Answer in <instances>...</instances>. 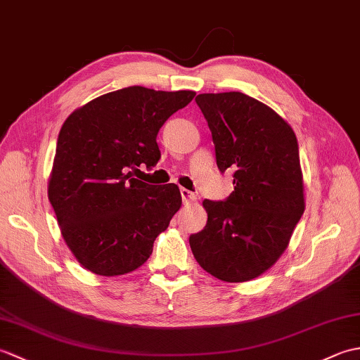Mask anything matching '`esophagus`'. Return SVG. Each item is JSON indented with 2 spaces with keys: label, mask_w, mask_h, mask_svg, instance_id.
<instances>
[{
  "label": "esophagus",
  "mask_w": 360,
  "mask_h": 360,
  "mask_svg": "<svg viewBox=\"0 0 360 360\" xmlns=\"http://www.w3.org/2000/svg\"><path fill=\"white\" fill-rule=\"evenodd\" d=\"M181 196H182V202H184V204H190V202L196 201L195 193H192L187 188H181Z\"/></svg>",
  "instance_id": "1"
}]
</instances>
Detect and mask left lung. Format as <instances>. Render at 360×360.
<instances>
[{"label":"left lung","instance_id":"left-lung-1","mask_svg":"<svg viewBox=\"0 0 360 360\" xmlns=\"http://www.w3.org/2000/svg\"><path fill=\"white\" fill-rule=\"evenodd\" d=\"M215 143L219 172L233 170L226 201H202L207 224L190 236L205 272L229 283L254 280L286 250L304 212L294 129L269 106L238 91L196 98Z\"/></svg>","mask_w":360,"mask_h":360}]
</instances>
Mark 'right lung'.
I'll return each instance as SVG.
<instances>
[{
	"label": "right lung",
	"instance_id": "add662e5",
	"mask_svg": "<svg viewBox=\"0 0 360 360\" xmlns=\"http://www.w3.org/2000/svg\"><path fill=\"white\" fill-rule=\"evenodd\" d=\"M195 96L128 86L94 98L65 120L48 198L66 246L85 269L116 277L150 258L182 198L176 184H145L129 170L158 164L159 128Z\"/></svg>",
	"mask_w": 360,
	"mask_h": 360
}]
</instances>
